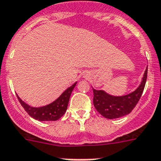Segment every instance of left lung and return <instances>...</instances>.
<instances>
[{"label":"left lung","mask_w":161,"mask_h":161,"mask_svg":"<svg viewBox=\"0 0 161 161\" xmlns=\"http://www.w3.org/2000/svg\"><path fill=\"white\" fill-rule=\"evenodd\" d=\"M147 77V66L139 86L134 92L123 96H113L103 90L93 89V104L99 114L108 119H115L129 114L142 94Z\"/></svg>","instance_id":"left-lung-1"}]
</instances>
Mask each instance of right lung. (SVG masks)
I'll use <instances>...</instances> for the list:
<instances>
[{"label":"right lung","instance_id":"obj_1","mask_svg":"<svg viewBox=\"0 0 161 161\" xmlns=\"http://www.w3.org/2000/svg\"><path fill=\"white\" fill-rule=\"evenodd\" d=\"M76 84L77 82L71 85L66 90L64 91L62 94L57 98V100L47 105L41 106V107H32L23 101L18 95H17V97L26 113L34 119L40 121H57L61 118L66 112L71 93Z\"/></svg>","mask_w":161,"mask_h":161}]
</instances>
